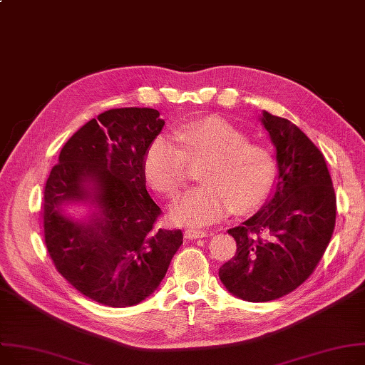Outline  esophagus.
Wrapping results in <instances>:
<instances>
[{
  "label": "esophagus",
  "instance_id": "esophagus-1",
  "mask_svg": "<svg viewBox=\"0 0 365 365\" xmlns=\"http://www.w3.org/2000/svg\"><path fill=\"white\" fill-rule=\"evenodd\" d=\"M208 235H211V233L202 232V230H186V232H185V237H186V239H190V240L200 239V237H207Z\"/></svg>",
  "mask_w": 365,
  "mask_h": 365
}]
</instances>
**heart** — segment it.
Instances as JSON below:
<instances>
[{
  "label": "heart",
  "instance_id": "heart-1",
  "mask_svg": "<svg viewBox=\"0 0 365 365\" xmlns=\"http://www.w3.org/2000/svg\"><path fill=\"white\" fill-rule=\"evenodd\" d=\"M175 140L155 136L143 155V173L161 195L175 198L187 179V161L204 163L202 185L187 190L170 210L173 223L205 227L233 210H257L272 190L276 176L273 154L222 117H205L175 132Z\"/></svg>",
  "mask_w": 365,
  "mask_h": 365
}]
</instances>
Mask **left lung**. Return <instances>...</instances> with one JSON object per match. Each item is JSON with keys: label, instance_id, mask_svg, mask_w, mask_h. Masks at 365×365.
<instances>
[{"label": "left lung", "instance_id": "8db88e82", "mask_svg": "<svg viewBox=\"0 0 365 365\" xmlns=\"http://www.w3.org/2000/svg\"><path fill=\"white\" fill-rule=\"evenodd\" d=\"M276 148L277 182L258 212L227 233L236 254L218 277L248 302L282 298L302 284L322 259L336 222V197L326 160L292 121L262 111Z\"/></svg>", "mask_w": 365, "mask_h": 365}]
</instances>
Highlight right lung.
<instances>
[{
  "instance_id": "right-lung-1",
  "label": "right lung",
  "mask_w": 365,
  "mask_h": 365,
  "mask_svg": "<svg viewBox=\"0 0 365 365\" xmlns=\"http://www.w3.org/2000/svg\"><path fill=\"white\" fill-rule=\"evenodd\" d=\"M163 128L154 108L108 110L66 142L45 185V245L56 269L107 307L153 295L183 244L180 230L155 227L161 210L145 186L143 155ZM71 203L88 205L90 215L67 216Z\"/></svg>"
}]
</instances>
